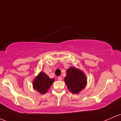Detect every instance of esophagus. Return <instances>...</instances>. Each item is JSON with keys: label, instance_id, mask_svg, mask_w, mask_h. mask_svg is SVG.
Instances as JSON below:
<instances>
[{"label": "esophagus", "instance_id": "obj_1", "mask_svg": "<svg viewBox=\"0 0 121 121\" xmlns=\"http://www.w3.org/2000/svg\"><path fill=\"white\" fill-rule=\"evenodd\" d=\"M57 78H58V80H60V81H61V80H62V77H61V76H59Z\"/></svg>", "mask_w": 121, "mask_h": 121}]
</instances>
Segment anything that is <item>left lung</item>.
Here are the masks:
<instances>
[{
    "label": "left lung",
    "instance_id": "8db88e82",
    "mask_svg": "<svg viewBox=\"0 0 121 121\" xmlns=\"http://www.w3.org/2000/svg\"><path fill=\"white\" fill-rule=\"evenodd\" d=\"M64 81L68 89L73 94L80 93L85 87L87 83L85 73L74 67H70L66 70Z\"/></svg>",
    "mask_w": 121,
    "mask_h": 121
}]
</instances>
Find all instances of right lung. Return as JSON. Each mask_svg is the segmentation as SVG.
<instances>
[{"instance_id": "add662e5", "label": "right lung", "mask_w": 121, "mask_h": 121, "mask_svg": "<svg viewBox=\"0 0 121 121\" xmlns=\"http://www.w3.org/2000/svg\"><path fill=\"white\" fill-rule=\"evenodd\" d=\"M54 81L55 79L50 78L45 73L41 72L34 80L33 87L40 93L45 94L48 91Z\"/></svg>"}]
</instances>
